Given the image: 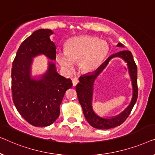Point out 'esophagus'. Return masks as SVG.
<instances>
[{"label": "esophagus", "mask_w": 155, "mask_h": 155, "mask_svg": "<svg viewBox=\"0 0 155 155\" xmlns=\"http://www.w3.org/2000/svg\"><path fill=\"white\" fill-rule=\"evenodd\" d=\"M78 83V80L77 78H74L72 79V84H73V86H77V84Z\"/></svg>", "instance_id": "obj_1"}]
</instances>
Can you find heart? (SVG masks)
I'll list each match as a JSON object with an SVG mask.
<instances>
[{"mask_svg":"<svg viewBox=\"0 0 155 155\" xmlns=\"http://www.w3.org/2000/svg\"><path fill=\"white\" fill-rule=\"evenodd\" d=\"M107 44L95 37L83 36L69 39L65 44L64 53L57 54V61L65 71L74 69V62H79L80 69L86 73L95 70L106 58Z\"/></svg>","mask_w":155,"mask_h":155,"instance_id":"heart-1","label":"heart"}]
</instances>
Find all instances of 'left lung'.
Returning <instances> with one entry per match:
<instances>
[{
    "label": "left lung",
    "instance_id": "left-lung-1",
    "mask_svg": "<svg viewBox=\"0 0 155 155\" xmlns=\"http://www.w3.org/2000/svg\"><path fill=\"white\" fill-rule=\"evenodd\" d=\"M117 46L124 47V45L121 43H119ZM117 56L122 58L127 63L130 74L132 81L133 97L132 102L128 107L121 114L116 117H111L109 119H104L97 116L92 110V98L93 84L98 75L107 66L109 61L112 58ZM137 73H138V69H137V66L134 60L132 53L129 51L124 50V51L118 52V53L111 55L95 72L81 76L79 78L80 83H78L76 86L78 99L80 104L82 107L85 118L93 127L98 128V129H109V128L120 126L121 124H123L126 121V119L130 115V112L134 108V106L136 104L137 98H138V83H137Z\"/></svg>",
    "mask_w": 155,
    "mask_h": 155
}]
</instances>
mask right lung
<instances>
[{
  "label": "right lung",
  "mask_w": 155,
  "mask_h": 155,
  "mask_svg": "<svg viewBox=\"0 0 155 155\" xmlns=\"http://www.w3.org/2000/svg\"><path fill=\"white\" fill-rule=\"evenodd\" d=\"M50 29H38L21 43L12 62V93L15 107L24 119L34 126H48L60 115V105L67 90L72 87L70 78L57 72L53 62L39 80L31 77L34 57L43 54L56 59V46L50 39Z\"/></svg>",
  "instance_id": "add662e5"
}]
</instances>
